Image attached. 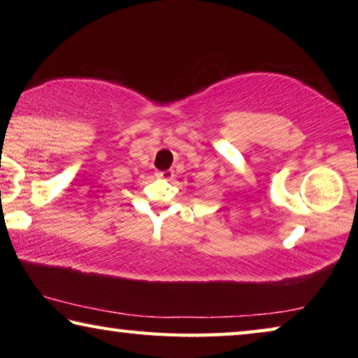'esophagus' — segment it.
Masks as SVG:
<instances>
[{"instance_id": "34e87169", "label": "esophagus", "mask_w": 358, "mask_h": 358, "mask_svg": "<svg viewBox=\"0 0 358 358\" xmlns=\"http://www.w3.org/2000/svg\"><path fill=\"white\" fill-rule=\"evenodd\" d=\"M156 177L157 178H164V180H171L173 177V172L172 171H159V172H156Z\"/></svg>"}]
</instances>
